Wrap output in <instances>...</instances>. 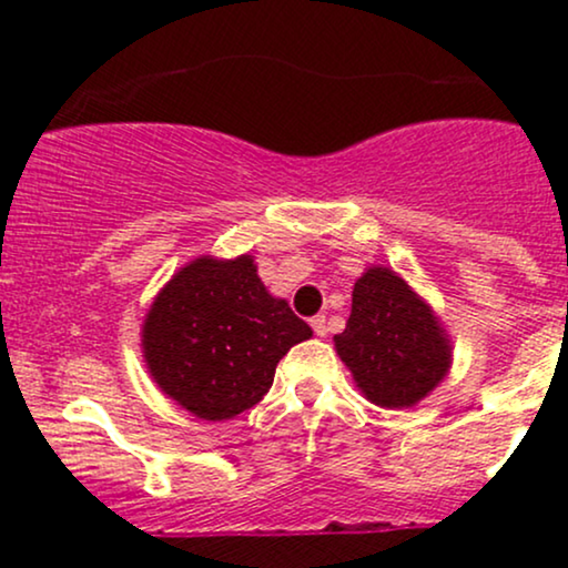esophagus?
Returning <instances> with one entry per match:
<instances>
[{
	"label": "esophagus",
	"mask_w": 568,
	"mask_h": 568,
	"mask_svg": "<svg viewBox=\"0 0 568 568\" xmlns=\"http://www.w3.org/2000/svg\"><path fill=\"white\" fill-rule=\"evenodd\" d=\"M310 325H312V331H315L317 336H325L328 334V321H325V315H315L310 321Z\"/></svg>",
	"instance_id": "obj_1"
}]
</instances>
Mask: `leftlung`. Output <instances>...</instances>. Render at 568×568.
Wrapping results in <instances>:
<instances>
[{
	"label": "left lung",
	"mask_w": 568,
	"mask_h": 568,
	"mask_svg": "<svg viewBox=\"0 0 568 568\" xmlns=\"http://www.w3.org/2000/svg\"><path fill=\"white\" fill-rule=\"evenodd\" d=\"M334 344L361 393L382 408L416 406L452 368V338L433 306L387 266L357 277Z\"/></svg>",
	"instance_id": "left-lung-1"
}]
</instances>
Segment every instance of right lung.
Segmentation results:
<instances>
[{"mask_svg":"<svg viewBox=\"0 0 568 568\" xmlns=\"http://www.w3.org/2000/svg\"><path fill=\"white\" fill-rule=\"evenodd\" d=\"M312 328L275 298L253 256H200L154 296L141 328L149 374L168 397L205 422L256 406L280 357Z\"/></svg>","mask_w":568,"mask_h":568,"instance_id":"right-lung-1","label":"right lung"}]
</instances>
